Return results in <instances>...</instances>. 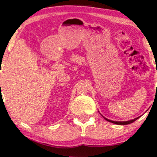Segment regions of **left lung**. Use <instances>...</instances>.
<instances>
[{
	"label": "left lung",
	"mask_w": 157,
	"mask_h": 157,
	"mask_svg": "<svg viewBox=\"0 0 157 157\" xmlns=\"http://www.w3.org/2000/svg\"><path fill=\"white\" fill-rule=\"evenodd\" d=\"M105 118V117H104ZM139 117H136L134 119V120H128V121H123V122H117V121H112V120H108V119L105 118L107 121H109L110 122H112V123H114V124H117V125H128V124H131L132 123V122H134V121H136V120H137Z\"/></svg>",
	"instance_id": "obj_1"
}]
</instances>
